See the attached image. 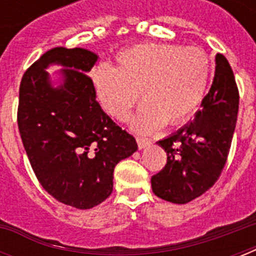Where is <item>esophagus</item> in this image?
Masks as SVG:
<instances>
[{
	"label": "esophagus",
	"mask_w": 256,
	"mask_h": 256,
	"mask_svg": "<svg viewBox=\"0 0 256 256\" xmlns=\"http://www.w3.org/2000/svg\"><path fill=\"white\" fill-rule=\"evenodd\" d=\"M136 144H138V148L142 150L148 144H150V140L148 138H142V136H136Z\"/></svg>",
	"instance_id": "obj_1"
}]
</instances>
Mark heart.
Returning <instances> with one entry per match:
<instances>
[{"label":"heart","instance_id":"heart-1","mask_svg":"<svg viewBox=\"0 0 256 256\" xmlns=\"http://www.w3.org/2000/svg\"><path fill=\"white\" fill-rule=\"evenodd\" d=\"M116 68L100 64L90 73L96 100L108 116L126 120L140 100L132 128L150 132L179 124L196 110L210 78V60L199 48L142 44L120 50Z\"/></svg>","mask_w":256,"mask_h":256}]
</instances>
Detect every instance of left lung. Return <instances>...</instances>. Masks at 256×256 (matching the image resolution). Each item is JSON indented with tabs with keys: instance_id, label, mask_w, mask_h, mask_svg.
<instances>
[{
	"instance_id": "left-lung-1",
	"label": "left lung",
	"mask_w": 256,
	"mask_h": 256,
	"mask_svg": "<svg viewBox=\"0 0 256 256\" xmlns=\"http://www.w3.org/2000/svg\"><path fill=\"white\" fill-rule=\"evenodd\" d=\"M194 120L156 142L168 152V162L152 176L154 194L168 202L184 204L210 190L227 162L238 118L239 92L230 64L215 56L210 92Z\"/></svg>"
}]
</instances>
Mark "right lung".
<instances>
[{
  "instance_id": "obj_1",
  "label": "right lung",
  "mask_w": 256,
  "mask_h": 256,
  "mask_svg": "<svg viewBox=\"0 0 256 256\" xmlns=\"http://www.w3.org/2000/svg\"><path fill=\"white\" fill-rule=\"evenodd\" d=\"M96 60L81 48H54L26 70L20 85L18 130L34 174L58 202L80 210L110 196L114 168L138 148L96 100L88 76ZM52 63L64 68L57 89L46 72Z\"/></svg>"
}]
</instances>
